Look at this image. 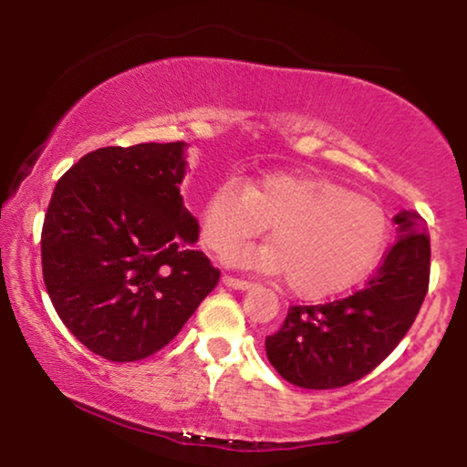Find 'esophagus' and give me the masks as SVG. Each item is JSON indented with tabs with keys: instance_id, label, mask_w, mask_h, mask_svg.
Returning a JSON list of instances; mask_svg holds the SVG:
<instances>
[{
	"instance_id": "obj_1",
	"label": "esophagus",
	"mask_w": 467,
	"mask_h": 467,
	"mask_svg": "<svg viewBox=\"0 0 467 467\" xmlns=\"http://www.w3.org/2000/svg\"><path fill=\"white\" fill-rule=\"evenodd\" d=\"M223 283H225L227 286H232V289H242V291L251 286V283H248V280L235 278V276H232V274H225V276H223Z\"/></svg>"
}]
</instances>
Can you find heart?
Here are the masks:
<instances>
[{"instance_id": "b5f03b06", "label": "heart", "mask_w": 467, "mask_h": 467, "mask_svg": "<svg viewBox=\"0 0 467 467\" xmlns=\"http://www.w3.org/2000/svg\"><path fill=\"white\" fill-rule=\"evenodd\" d=\"M272 225V244L238 248L235 265L285 276L302 299H325L366 276L385 251L389 221L369 197L334 181L306 174H270L251 187L221 182L202 210V244L225 253Z\"/></svg>"}]
</instances>
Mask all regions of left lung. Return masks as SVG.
I'll return each instance as SVG.
<instances>
[{"instance_id":"1","label":"left lung","mask_w":467,"mask_h":467,"mask_svg":"<svg viewBox=\"0 0 467 467\" xmlns=\"http://www.w3.org/2000/svg\"><path fill=\"white\" fill-rule=\"evenodd\" d=\"M400 238L353 296L291 306L265 337L274 369L302 389H337L379 368L412 327L430 289V234L417 210L395 214Z\"/></svg>"}]
</instances>
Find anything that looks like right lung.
<instances>
[{
  "mask_svg": "<svg viewBox=\"0 0 467 467\" xmlns=\"http://www.w3.org/2000/svg\"><path fill=\"white\" fill-rule=\"evenodd\" d=\"M184 142L106 146L59 178L42 225V274L57 315L91 350L140 361L174 340L219 267L193 242Z\"/></svg>",
  "mask_w": 467,
  "mask_h": 467,
  "instance_id": "1",
  "label": "right lung"
}]
</instances>
